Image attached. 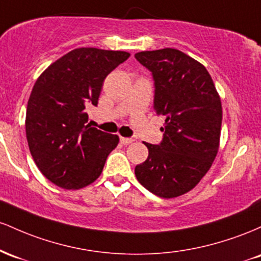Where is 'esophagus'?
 Listing matches in <instances>:
<instances>
[{
  "instance_id": "obj_1",
  "label": "esophagus",
  "mask_w": 261,
  "mask_h": 261,
  "mask_svg": "<svg viewBox=\"0 0 261 261\" xmlns=\"http://www.w3.org/2000/svg\"><path fill=\"white\" fill-rule=\"evenodd\" d=\"M134 140L132 139V138H124V137H121V143L122 144H124V145H128V144H130V143H133Z\"/></svg>"
}]
</instances>
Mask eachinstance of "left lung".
Masks as SVG:
<instances>
[{
	"label": "left lung",
	"instance_id": "1",
	"mask_svg": "<svg viewBox=\"0 0 261 261\" xmlns=\"http://www.w3.org/2000/svg\"><path fill=\"white\" fill-rule=\"evenodd\" d=\"M134 57L153 74L154 110L165 116L162 143H144L148 159L134 172L151 194L177 197L200 182L218 153L221 97L206 67L185 53L165 48Z\"/></svg>",
	"mask_w": 261,
	"mask_h": 261
}]
</instances>
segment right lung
I'll return each instance as SVG.
<instances>
[{
    "label": "right lung",
    "instance_id": "1",
    "mask_svg": "<svg viewBox=\"0 0 261 261\" xmlns=\"http://www.w3.org/2000/svg\"><path fill=\"white\" fill-rule=\"evenodd\" d=\"M129 53L74 49L48 66L29 96L25 115L28 146L40 172L61 189L79 190L97 180L116 134L86 124V106H97L106 76Z\"/></svg>",
    "mask_w": 261,
    "mask_h": 261
}]
</instances>
